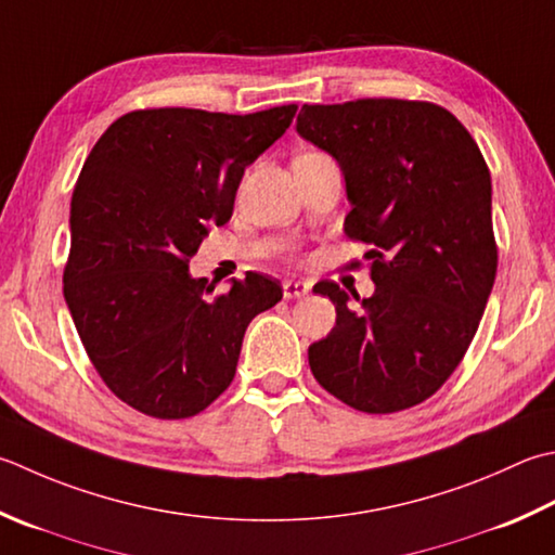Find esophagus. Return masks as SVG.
<instances>
[{
  "mask_svg": "<svg viewBox=\"0 0 555 555\" xmlns=\"http://www.w3.org/2000/svg\"><path fill=\"white\" fill-rule=\"evenodd\" d=\"M310 293V284L308 281H300V279H288L284 281V296L286 298H302Z\"/></svg>",
  "mask_w": 555,
  "mask_h": 555,
  "instance_id": "1",
  "label": "esophagus"
}]
</instances>
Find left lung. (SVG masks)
<instances>
[{"mask_svg":"<svg viewBox=\"0 0 555 555\" xmlns=\"http://www.w3.org/2000/svg\"><path fill=\"white\" fill-rule=\"evenodd\" d=\"M296 132L339 163L344 231L373 245L375 293L361 308L334 281L312 288L334 302L336 324L308 349L310 371L365 414L416 406L460 365L491 296V172L460 119L433 103L302 105Z\"/></svg>","mask_w":555,"mask_h":555,"instance_id":"8db88e82","label":"left lung"}]
</instances>
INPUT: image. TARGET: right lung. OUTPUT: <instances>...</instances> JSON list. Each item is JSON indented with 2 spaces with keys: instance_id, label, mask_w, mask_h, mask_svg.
<instances>
[{
  "instance_id": "add662e5",
  "label": "right lung",
  "mask_w": 555,
  "mask_h": 555,
  "mask_svg": "<svg viewBox=\"0 0 555 555\" xmlns=\"http://www.w3.org/2000/svg\"><path fill=\"white\" fill-rule=\"evenodd\" d=\"M298 105L253 115L158 107L105 129L76 180L64 300L98 375L141 414L190 418L231 385L247 324L284 298L247 271L223 296L190 274L237 184Z\"/></svg>"
}]
</instances>
